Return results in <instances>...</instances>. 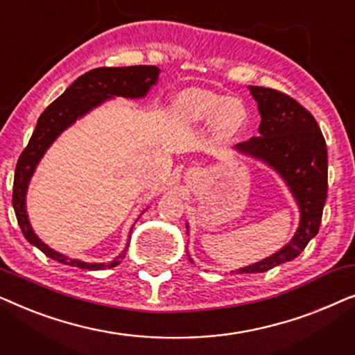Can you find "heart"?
Masks as SVG:
<instances>
[{
	"mask_svg": "<svg viewBox=\"0 0 355 355\" xmlns=\"http://www.w3.org/2000/svg\"><path fill=\"white\" fill-rule=\"evenodd\" d=\"M178 108L184 118L196 123L216 121L218 132L223 137H232L245 128L247 111L230 96L207 90H187L178 98Z\"/></svg>",
	"mask_w": 355,
	"mask_h": 355,
	"instance_id": "heart-1",
	"label": "heart"
}]
</instances>
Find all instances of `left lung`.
I'll return each mask as SVG.
<instances>
[{
    "label": "left lung",
    "instance_id": "8db88e82",
    "mask_svg": "<svg viewBox=\"0 0 355 355\" xmlns=\"http://www.w3.org/2000/svg\"><path fill=\"white\" fill-rule=\"evenodd\" d=\"M259 103V137L239 142L236 150L263 159L278 171L300 208V225L294 239L275 255L241 273H263L291 261L317 236L328 193V150L317 121L293 96L266 87H249Z\"/></svg>",
    "mask_w": 355,
    "mask_h": 355
}]
</instances>
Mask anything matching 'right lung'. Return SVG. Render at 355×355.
Masks as SVG:
<instances>
[{
    "label": "right lung",
    "mask_w": 355,
    "mask_h": 355,
    "mask_svg": "<svg viewBox=\"0 0 355 355\" xmlns=\"http://www.w3.org/2000/svg\"><path fill=\"white\" fill-rule=\"evenodd\" d=\"M157 66H128V67H96L72 82L64 94L56 98L48 108L43 111L35 125L27 147L24 148L17 159L16 173H14L12 189V207L16 211L19 226L26 239L40 249L50 259L60 263L77 266L82 270H103L108 266L118 265L125 257V249L113 263H85V261L67 259V257L51 250L50 247L38 239L32 231L26 211V192L27 184L31 181L37 163L40 162L43 153L50 147L53 140L71 125L79 116L85 114L94 106L100 105L110 96H128L137 98L147 94L150 87L157 82ZM129 247V245H128Z\"/></svg>",
    "instance_id": "1"
}]
</instances>
